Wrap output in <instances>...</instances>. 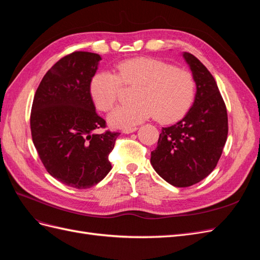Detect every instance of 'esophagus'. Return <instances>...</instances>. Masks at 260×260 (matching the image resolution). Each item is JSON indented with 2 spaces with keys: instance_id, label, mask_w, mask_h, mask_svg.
<instances>
[{
  "instance_id": "obj_1",
  "label": "esophagus",
  "mask_w": 260,
  "mask_h": 260,
  "mask_svg": "<svg viewBox=\"0 0 260 260\" xmlns=\"http://www.w3.org/2000/svg\"><path fill=\"white\" fill-rule=\"evenodd\" d=\"M138 130L137 127H130V128H125L122 130L123 133H125V135H129V133H132V132H136Z\"/></svg>"
}]
</instances>
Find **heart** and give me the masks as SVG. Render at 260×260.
I'll return each mask as SVG.
<instances>
[{
    "instance_id": "b5f03b06",
    "label": "heart",
    "mask_w": 260,
    "mask_h": 260,
    "mask_svg": "<svg viewBox=\"0 0 260 260\" xmlns=\"http://www.w3.org/2000/svg\"><path fill=\"white\" fill-rule=\"evenodd\" d=\"M123 86H135L132 103L116 107L108 121L117 128H130L154 116L169 122L182 116L191 106L195 80L186 69L157 58L138 57L120 61L114 74L100 72L90 81V95L102 112L111 111Z\"/></svg>"
}]
</instances>
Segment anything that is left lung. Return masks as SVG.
<instances>
[{
  "instance_id": "obj_1",
  "label": "left lung",
  "mask_w": 260,
  "mask_h": 260,
  "mask_svg": "<svg viewBox=\"0 0 260 260\" xmlns=\"http://www.w3.org/2000/svg\"><path fill=\"white\" fill-rule=\"evenodd\" d=\"M196 84L194 103L177 123L161 129L151 164L165 181L186 187L215 169L228 137V114L215 78L190 53H183Z\"/></svg>"
}]
</instances>
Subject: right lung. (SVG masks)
Returning <instances> with one entry per match:
<instances>
[{
  "label": "right lung",
  "instance_id": "add662e5",
  "mask_svg": "<svg viewBox=\"0 0 260 260\" xmlns=\"http://www.w3.org/2000/svg\"><path fill=\"white\" fill-rule=\"evenodd\" d=\"M101 56L74 52L43 77L35 94L30 128L39 157L49 174L68 186L89 188L112 169L108 155L119 132L105 131L90 95V81Z\"/></svg>",
  "mask_w": 260,
  "mask_h": 260
}]
</instances>
